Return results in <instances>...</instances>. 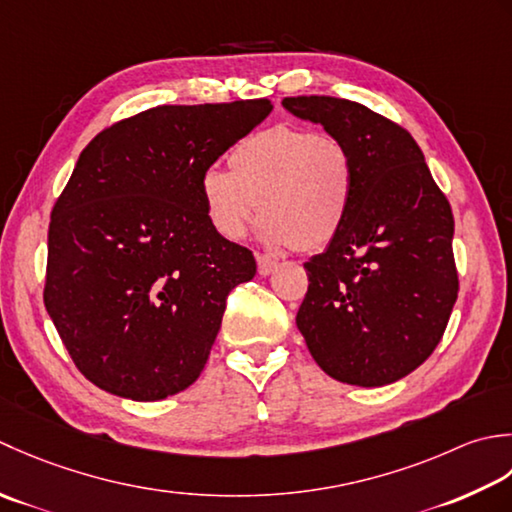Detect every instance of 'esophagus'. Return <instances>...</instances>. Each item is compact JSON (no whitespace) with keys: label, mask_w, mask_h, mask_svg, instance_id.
I'll return each instance as SVG.
<instances>
[{"label":"esophagus","mask_w":512,"mask_h":512,"mask_svg":"<svg viewBox=\"0 0 512 512\" xmlns=\"http://www.w3.org/2000/svg\"><path fill=\"white\" fill-rule=\"evenodd\" d=\"M256 260H258V274L260 276H269L271 271H274L276 267H278V260L276 258H271V256H256Z\"/></svg>","instance_id":"34e87169"}]
</instances>
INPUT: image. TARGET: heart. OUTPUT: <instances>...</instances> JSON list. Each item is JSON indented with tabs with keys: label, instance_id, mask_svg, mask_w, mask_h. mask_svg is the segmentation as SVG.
I'll list each match as a JSON object with an SVG mask.
<instances>
[{
	"label": "heart",
	"instance_id": "heart-1",
	"mask_svg": "<svg viewBox=\"0 0 512 512\" xmlns=\"http://www.w3.org/2000/svg\"><path fill=\"white\" fill-rule=\"evenodd\" d=\"M227 163L201 176L207 221L225 241L245 238L263 212L265 245L316 252L347 223L356 168L338 137L271 125L236 143Z\"/></svg>",
	"mask_w": 512,
	"mask_h": 512
}]
</instances>
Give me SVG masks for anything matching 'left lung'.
I'll use <instances>...</instances> for the list:
<instances>
[{
    "mask_svg": "<svg viewBox=\"0 0 512 512\" xmlns=\"http://www.w3.org/2000/svg\"><path fill=\"white\" fill-rule=\"evenodd\" d=\"M283 108L338 137L356 168L347 223L305 263L309 289L296 325L333 380L384 387L431 356L451 318V205L398 123L336 97H287Z\"/></svg>",
    "mask_w": 512,
    "mask_h": 512,
    "instance_id": "obj_1",
    "label": "left lung"
}]
</instances>
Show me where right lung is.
<instances>
[{
    "label": "right lung",
    "instance_id": "right-lung-1",
    "mask_svg": "<svg viewBox=\"0 0 512 512\" xmlns=\"http://www.w3.org/2000/svg\"><path fill=\"white\" fill-rule=\"evenodd\" d=\"M274 110L267 99L159 106L92 139L48 227L44 302L72 362L154 402L201 375L227 294L256 274L207 221L201 176Z\"/></svg>",
    "mask_w": 512,
    "mask_h": 512
}]
</instances>
